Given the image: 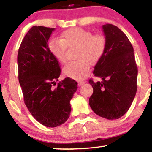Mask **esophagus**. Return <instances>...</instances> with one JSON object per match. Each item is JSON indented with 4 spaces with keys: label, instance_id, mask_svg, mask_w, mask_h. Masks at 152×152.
I'll return each instance as SVG.
<instances>
[{
    "label": "esophagus",
    "instance_id": "esophagus-1",
    "mask_svg": "<svg viewBox=\"0 0 152 152\" xmlns=\"http://www.w3.org/2000/svg\"><path fill=\"white\" fill-rule=\"evenodd\" d=\"M85 81H82V80H80V81H78V86H82V85H83L84 83H85Z\"/></svg>",
    "mask_w": 152,
    "mask_h": 152
}]
</instances>
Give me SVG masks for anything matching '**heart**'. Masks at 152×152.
Masks as SVG:
<instances>
[{"mask_svg":"<svg viewBox=\"0 0 152 152\" xmlns=\"http://www.w3.org/2000/svg\"><path fill=\"white\" fill-rule=\"evenodd\" d=\"M107 41L102 34H94L81 28H70L63 31L60 38H52L48 50L52 55L62 64L66 62V48L76 47L75 59L67 64L63 73L68 77L82 80L89 73L91 64H95L102 57Z\"/></svg>","mask_w":152,"mask_h":152,"instance_id":"1","label":"heart"}]
</instances>
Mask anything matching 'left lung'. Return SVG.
<instances>
[{
    "label": "left lung",
    "mask_w": 152,
    "mask_h": 152,
    "mask_svg": "<svg viewBox=\"0 0 152 152\" xmlns=\"http://www.w3.org/2000/svg\"><path fill=\"white\" fill-rule=\"evenodd\" d=\"M106 50L95 66L93 74L101 82L89 83L93 93L89 104L98 116L118 119L127 112L137 92V66L134 50L127 36L113 24L102 26Z\"/></svg>",
    "instance_id": "obj_1"
}]
</instances>
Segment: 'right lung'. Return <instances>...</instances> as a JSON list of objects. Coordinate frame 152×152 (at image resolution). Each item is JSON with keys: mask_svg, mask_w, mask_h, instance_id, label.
I'll return each instance as SVG.
<instances>
[{"mask_svg": "<svg viewBox=\"0 0 152 152\" xmlns=\"http://www.w3.org/2000/svg\"><path fill=\"white\" fill-rule=\"evenodd\" d=\"M55 28L34 26L21 43L17 55L19 82L24 103L36 121L55 128L66 121L70 100L77 90V82L65 78L54 87L61 74L59 62L48 50Z\"/></svg>", "mask_w": 152, "mask_h": 152, "instance_id": "add662e5", "label": "right lung"}]
</instances>
